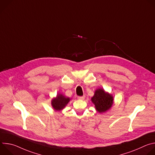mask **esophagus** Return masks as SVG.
<instances>
[{"label": "esophagus", "mask_w": 155, "mask_h": 155, "mask_svg": "<svg viewBox=\"0 0 155 155\" xmlns=\"http://www.w3.org/2000/svg\"><path fill=\"white\" fill-rule=\"evenodd\" d=\"M84 97H85L84 96H78V99H80V100H83V99H84Z\"/></svg>", "instance_id": "34e87169"}]
</instances>
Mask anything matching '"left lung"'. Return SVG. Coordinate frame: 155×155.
I'll return each instance as SVG.
<instances>
[{
  "mask_svg": "<svg viewBox=\"0 0 155 155\" xmlns=\"http://www.w3.org/2000/svg\"><path fill=\"white\" fill-rule=\"evenodd\" d=\"M91 101L98 112L104 113L112 107L114 104V97L112 94L106 93L102 88H99L95 91Z\"/></svg>",
  "mask_w": 155,
  "mask_h": 155,
  "instance_id": "1",
  "label": "left lung"
}]
</instances>
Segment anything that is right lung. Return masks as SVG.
I'll use <instances>...</instances> for the list:
<instances>
[{"mask_svg":"<svg viewBox=\"0 0 155 155\" xmlns=\"http://www.w3.org/2000/svg\"><path fill=\"white\" fill-rule=\"evenodd\" d=\"M70 101L69 97H65L62 94H58L55 98L52 99L51 105L56 111H60L67 105Z\"/></svg>","mask_w":155,"mask_h":155,"instance_id":"right-lung-1","label":"right lung"}]
</instances>
